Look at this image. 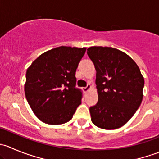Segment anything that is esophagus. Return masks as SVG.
I'll use <instances>...</instances> for the list:
<instances>
[{"label": "esophagus", "mask_w": 159, "mask_h": 159, "mask_svg": "<svg viewBox=\"0 0 159 159\" xmlns=\"http://www.w3.org/2000/svg\"><path fill=\"white\" fill-rule=\"evenodd\" d=\"M90 89H91V85H90V84H87V86H86V87L82 88V90L84 93H86Z\"/></svg>", "instance_id": "esophagus-1"}]
</instances>
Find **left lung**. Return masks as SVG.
<instances>
[{"label":"left lung","mask_w":159,"mask_h":159,"mask_svg":"<svg viewBox=\"0 0 159 159\" xmlns=\"http://www.w3.org/2000/svg\"><path fill=\"white\" fill-rule=\"evenodd\" d=\"M87 54L94 65L98 101L90 107L97 127L121 128L134 115L142 101L145 81L139 66L125 53L108 47H91Z\"/></svg>","instance_id":"8db88e82"}]
</instances>
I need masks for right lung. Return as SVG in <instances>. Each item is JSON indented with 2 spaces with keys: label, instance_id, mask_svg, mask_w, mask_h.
<instances>
[{
  "label": "right lung",
  "instance_id": "right-lung-1",
  "mask_svg": "<svg viewBox=\"0 0 159 159\" xmlns=\"http://www.w3.org/2000/svg\"><path fill=\"white\" fill-rule=\"evenodd\" d=\"M85 51V48H56L40 55L27 70L25 96L41 121L68 122L81 105L83 94L76 88L75 72Z\"/></svg>",
  "mask_w": 159,
  "mask_h": 159
}]
</instances>
